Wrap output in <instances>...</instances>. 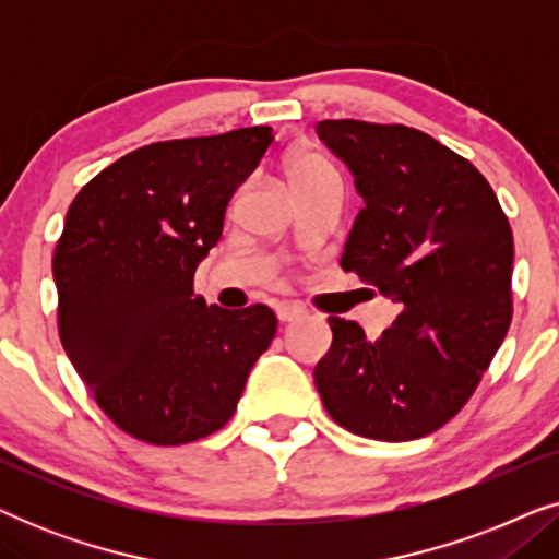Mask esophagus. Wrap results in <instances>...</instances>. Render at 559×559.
Returning <instances> with one entry per match:
<instances>
[{"label":"esophagus","mask_w":559,"mask_h":559,"mask_svg":"<svg viewBox=\"0 0 559 559\" xmlns=\"http://www.w3.org/2000/svg\"><path fill=\"white\" fill-rule=\"evenodd\" d=\"M277 318L282 323H295V320L305 318V308H300V305L295 302H282L277 305Z\"/></svg>","instance_id":"34e87169"}]
</instances>
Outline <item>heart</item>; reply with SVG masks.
I'll return each mask as SVG.
<instances>
[{"instance_id":"obj_1","label":"heart","mask_w":559,"mask_h":559,"mask_svg":"<svg viewBox=\"0 0 559 559\" xmlns=\"http://www.w3.org/2000/svg\"><path fill=\"white\" fill-rule=\"evenodd\" d=\"M287 175L293 188L320 178H338L335 167L323 155H318V152H300V155H295L287 165Z\"/></svg>"}]
</instances>
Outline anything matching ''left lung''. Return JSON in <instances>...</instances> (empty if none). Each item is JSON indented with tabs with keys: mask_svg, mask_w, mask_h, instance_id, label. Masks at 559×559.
<instances>
[{
	"mask_svg": "<svg viewBox=\"0 0 559 559\" xmlns=\"http://www.w3.org/2000/svg\"><path fill=\"white\" fill-rule=\"evenodd\" d=\"M316 132L364 198L341 266L402 308L373 341L328 318L333 343L312 373L320 400L361 438H425L463 409L509 331V218L484 175L419 129L325 119Z\"/></svg>",
	"mask_w": 559,
	"mask_h": 559,
	"instance_id": "obj_1",
	"label": "left lung"
}]
</instances>
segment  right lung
<instances>
[{
	"label": "right lung",
	"instance_id": "right-lung-1",
	"mask_svg": "<svg viewBox=\"0 0 559 559\" xmlns=\"http://www.w3.org/2000/svg\"><path fill=\"white\" fill-rule=\"evenodd\" d=\"M272 127L152 142L81 188L52 254L68 358L119 430L150 445L209 438L236 412L277 318L266 305L205 308L201 259Z\"/></svg>",
	"mask_w": 559,
	"mask_h": 559
}]
</instances>
